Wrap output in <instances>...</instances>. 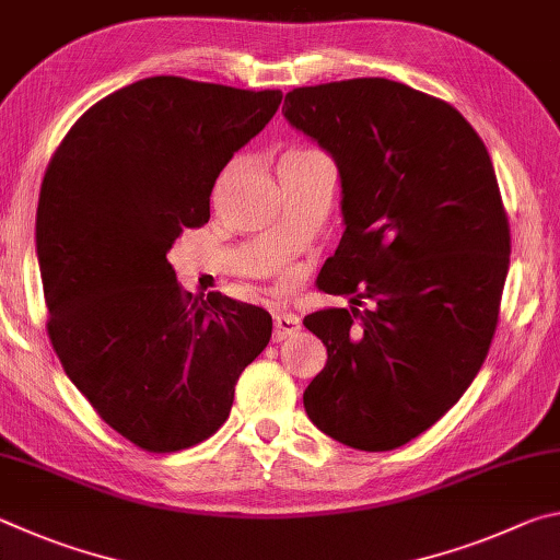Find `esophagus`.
<instances>
[{
    "label": "esophagus",
    "mask_w": 560,
    "mask_h": 560,
    "mask_svg": "<svg viewBox=\"0 0 560 560\" xmlns=\"http://www.w3.org/2000/svg\"><path fill=\"white\" fill-rule=\"evenodd\" d=\"M301 330V320L293 316V314H287V311H283V314H273V340H287V338H291V336H296Z\"/></svg>",
    "instance_id": "34e87169"
}]
</instances>
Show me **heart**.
Wrapping results in <instances>:
<instances>
[{"mask_svg": "<svg viewBox=\"0 0 560 560\" xmlns=\"http://www.w3.org/2000/svg\"><path fill=\"white\" fill-rule=\"evenodd\" d=\"M306 155H316L314 150H293V153H287L281 160H289V158H306ZM291 277H283V287H289Z\"/></svg>", "mask_w": 560, "mask_h": 560, "instance_id": "1", "label": "heart"}]
</instances>
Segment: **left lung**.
Wrapping results in <instances>:
<instances>
[{"label":"left lung","mask_w":560,"mask_h":560,"mask_svg":"<svg viewBox=\"0 0 560 560\" xmlns=\"http://www.w3.org/2000/svg\"><path fill=\"white\" fill-rule=\"evenodd\" d=\"M281 113L338 165L346 232L318 289L353 303L303 318L328 350L303 407L348 447H402L494 338L511 254L494 165L457 108L397 81L293 89Z\"/></svg>","instance_id":"obj_1"}]
</instances>
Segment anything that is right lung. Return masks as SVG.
<instances>
[{
	"instance_id": "1",
	"label": "right lung",
	"mask_w": 560,
	"mask_h": 560,
	"mask_svg": "<svg viewBox=\"0 0 560 560\" xmlns=\"http://www.w3.org/2000/svg\"><path fill=\"white\" fill-rule=\"evenodd\" d=\"M281 91L153 75L101 98L46 167L36 254L51 346L101 420L148 452L222 428L271 316L192 296L167 252L210 220L217 177L273 118Z\"/></svg>"
}]
</instances>
